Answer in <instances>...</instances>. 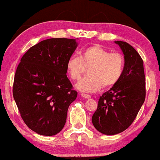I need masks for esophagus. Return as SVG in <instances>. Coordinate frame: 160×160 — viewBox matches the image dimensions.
<instances>
[{
	"mask_svg": "<svg viewBox=\"0 0 160 160\" xmlns=\"http://www.w3.org/2000/svg\"><path fill=\"white\" fill-rule=\"evenodd\" d=\"M81 96L82 97V98H91V95H90L86 94V93H82Z\"/></svg>",
	"mask_w": 160,
	"mask_h": 160,
	"instance_id": "1",
	"label": "esophagus"
}]
</instances>
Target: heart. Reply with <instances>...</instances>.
Instances as JSON below:
<instances>
[{"instance_id": "obj_1", "label": "heart", "mask_w": 160, "mask_h": 160, "mask_svg": "<svg viewBox=\"0 0 160 160\" xmlns=\"http://www.w3.org/2000/svg\"><path fill=\"white\" fill-rule=\"evenodd\" d=\"M89 67V77L82 79L77 88L85 92H95L102 86L111 87L120 80L125 60L120 52H111L99 45H92L82 49L79 56L70 57L67 62L68 73L75 81L80 80Z\"/></svg>"}]
</instances>
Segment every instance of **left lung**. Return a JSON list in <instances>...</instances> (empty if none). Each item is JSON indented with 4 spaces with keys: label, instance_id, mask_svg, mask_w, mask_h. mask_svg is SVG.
<instances>
[{
    "label": "left lung",
    "instance_id": "obj_1",
    "mask_svg": "<svg viewBox=\"0 0 160 160\" xmlns=\"http://www.w3.org/2000/svg\"><path fill=\"white\" fill-rule=\"evenodd\" d=\"M124 54L125 68L118 82L99 98L92 117L94 127L104 135H116L132 123L146 96L144 62L134 49L124 41H115Z\"/></svg>",
    "mask_w": 160,
    "mask_h": 160
}]
</instances>
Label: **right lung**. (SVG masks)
I'll list each match as a JSON object with an SVG mask.
<instances>
[{
	"label": "right lung",
	"instance_id": "right-lung-1",
	"mask_svg": "<svg viewBox=\"0 0 160 160\" xmlns=\"http://www.w3.org/2000/svg\"><path fill=\"white\" fill-rule=\"evenodd\" d=\"M78 47L74 39L51 38L31 47L14 77L12 95L25 123L52 136L62 131L69 105L78 96L67 78V62Z\"/></svg>",
	"mask_w": 160,
	"mask_h": 160
}]
</instances>
